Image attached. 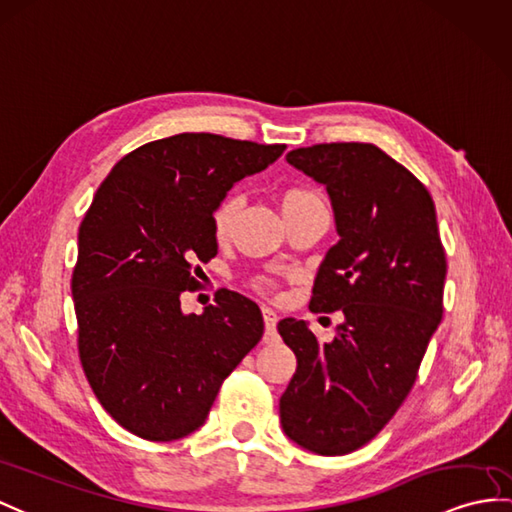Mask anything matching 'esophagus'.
<instances>
[{"mask_svg": "<svg viewBox=\"0 0 512 512\" xmlns=\"http://www.w3.org/2000/svg\"><path fill=\"white\" fill-rule=\"evenodd\" d=\"M263 319H265V341H276V323H278V315L273 313L271 308H263Z\"/></svg>", "mask_w": 512, "mask_h": 512, "instance_id": "1", "label": "esophagus"}]
</instances>
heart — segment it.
Instances as JSON below:
<instances>
[{
    "label": "heart",
    "instance_id": "1",
    "mask_svg": "<svg viewBox=\"0 0 512 512\" xmlns=\"http://www.w3.org/2000/svg\"><path fill=\"white\" fill-rule=\"evenodd\" d=\"M319 202H323L321 195L306 189V186H286V189L280 193V206H282V213L286 219L297 215V213H302V210L315 206ZM239 204H241L239 195L230 193L223 197L217 204V208L213 210V219H210V223H213V234L217 241H226L230 236V232L234 228L236 213H239ZM254 286L260 293H269L273 289V282L269 278H258L254 282Z\"/></svg>",
    "mask_w": 512,
    "mask_h": 512
}]
</instances>
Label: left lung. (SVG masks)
Returning <instances> with one entry per match:
<instances>
[{
    "mask_svg": "<svg viewBox=\"0 0 512 512\" xmlns=\"http://www.w3.org/2000/svg\"><path fill=\"white\" fill-rule=\"evenodd\" d=\"M326 186L339 243L317 271L310 310H343L330 343L302 319L278 332L297 358L280 397L282 430L321 456L369 443L413 389L443 317L445 249L434 202L413 173L371 143H321L286 154Z\"/></svg>",
    "mask_w": 512,
    "mask_h": 512,
    "instance_id": "left-lung-1",
    "label": "left lung"
}]
</instances>
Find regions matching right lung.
Returning a JSON list of instances; mask_svg holds the SVG:
<instances>
[{"label":"right lung","instance_id":"1","mask_svg":"<svg viewBox=\"0 0 512 512\" xmlns=\"http://www.w3.org/2000/svg\"><path fill=\"white\" fill-rule=\"evenodd\" d=\"M284 149L208 132L145 143L86 210L71 278L80 360L99 404L141 439L204 426L221 382L263 336L252 299L221 289L202 315H184L180 295L217 256V204Z\"/></svg>","mask_w":512,"mask_h":512}]
</instances>
